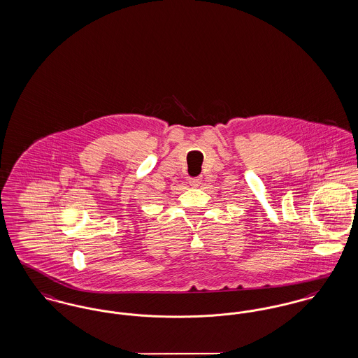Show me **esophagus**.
I'll list each match as a JSON object with an SVG mask.
<instances>
[{"mask_svg": "<svg viewBox=\"0 0 358 358\" xmlns=\"http://www.w3.org/2000/svg\"><path fill=\"white\" fill-rule=\"evenodd\" d=\"M201 182H202L201 178H191V179H188V183H189V186H192V187H198V186L201 185Z\"/></svg>", "mask_w": 358, "mask_h": 358, "instance_id": "obj_1", "label": "esophagus"}]
</instances>
